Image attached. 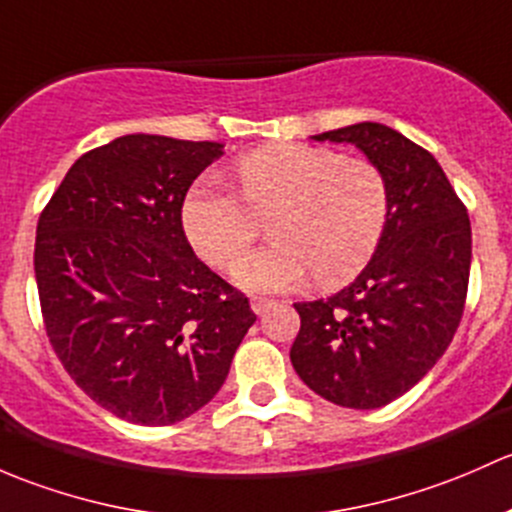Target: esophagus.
<instances>
[{
    "label": "esophagus",
    "mask_w": 512,
    "mask_h": 512,
    "mask_svg": "<svg viewBox=\"0 0 512 512\" xmlns=\"http://www.w3.org/2000/svg\"><path fill=\"white\" fill-rule=\"evenodd\" d=\"M271 305H273V300H268V298H254V300H251V310H254L256 315H263L268 308H271Z\"/></svg>",
    "instance_id": "obj_1"
}]
</instances>
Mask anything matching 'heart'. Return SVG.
Wrapping results in <instances>:
<instances>
[{
    "label": "heart",
    "mask_w": 512,
    "mask_h": 512,
    "mask_svg": "<svg viewBox=\"0 0 512 512\" xmlns=\"http://www.w3.org/2000/svg\"><path fill=\"white\" fill-rule=\"evenodd\" d=\"M236 179L249 208L214 179H204L184 199L182 226L204 261L234 268L256 241L255 217H271L273 244L234 273L244 291H291L313 273L323 286H337L370 261L382 239L387 179L365 157L276 142L241 157Z\"/></svg>",
    "instance_id": "obj_1"
}]
</instances>
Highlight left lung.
Segmentation results:
<instances>
[{"label":"left lung","mask_w":512,"mask_h":512,"mask_svg":"<svg viewBox=\"0 0 512 512\" xmlns=\"http://www.w3.org/2000/svg\"><path fill=\"white\" fill-rule=\"evenodd\" d=\"M350 142L387 179L382 239L360 276L295 303L298 377L328 402L379 409L414 387L453 340L471 271V221L439 162L382 123L313 135Z\"/></svg>","instance_id":"obj_1"}]
</instances>
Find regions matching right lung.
<instances>
[{"label":"right lung","mask_w":512,"mask_h":512,"mask_svg":"<svg viewBox=\"0 0 512 512\" xmlns=\"http://www.w3.org/2000/svg\"><path fill=\"white\" fill-rule=\"evenodd\" d=\"M221 142L123 135L73 162L36 226L46 335L110 414L167 426L209 404L256 323L249 298L194 256L192 182Z\"/></svg>","instance_id":"right-lung-1"}]
</instances>
